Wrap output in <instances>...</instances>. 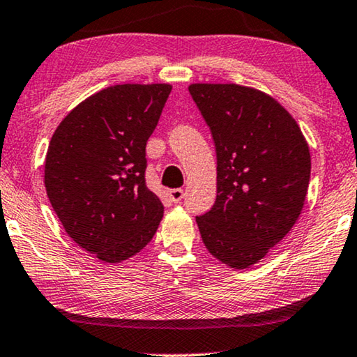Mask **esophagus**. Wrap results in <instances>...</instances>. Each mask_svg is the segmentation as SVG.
I'll use <instances>...</instances> for the list:
<instances>
[{
    "label": "esophagus",
    "mask_w": 357,
    "mask_h": 357,
    "mask_svg": "<svg viewBox=\"0 0 357 357\" xmlns=\"http://www.w3.org/2000/svg\"><path fill=\"white\" fill-rule=\"evenodd\" d=\"M168 197L173 204H179L184 197V190L183 189H169L168 190Z\"/></svg>",
    "instance_id": "obj_1"
}]
</instances>
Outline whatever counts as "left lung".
I'll use <instances>...</instances> for the list:
<instances>
[{"mask_svg": "<svg viewBox=\"0 0 357 357\" xmlns=\"http://www.w3.org/2000/svg\"><path fill=\"white\" fill-rule=\"evenodd\" d=\"M194 102L216 149V202L197 216L208 252L245 269L278 245L300 216L311 176L310 147L278 100L236 83H194Z\"/></svg>", "mask_w": 357, "mask_h": 357, "instance_id": "left-lung-1", "label": "left lung"}]
</instances>
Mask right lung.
Wrapping results in <instances>:
<instances>
[{"label":"right lung","mask_w":357,"mask_h":357,"mask_svg":"<svg viewBox=\"0 0 357 357\" xmlns=\"http://www.w3.org/2000/svg\"><path fill=\"white\" fill-rule=\"evenodd\" d=\"M172 84H115L63 119L45 162L47 199L73 242L104 263L141 252L163 218L146 185V144Z\"/></svg>","instance_id":"right-lung-1"}]
</instances>
